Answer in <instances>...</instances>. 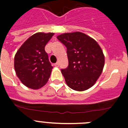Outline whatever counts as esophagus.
<instances>
[{"label":"esophagus","instance_id":"obj_1","mask_svg":"<svg viewBox=\"0 0 128 128\" xmlns=\"http://www.w3.org/2000/svg\"><path fill=\"white\" fill-rule=\"evenodd\" d=\"M54 66H56V67H58V66H59V63H58V62L56 63L55 64H54Z\"/></svg>","mask_w":128,"mask_h":128}]
</instances>
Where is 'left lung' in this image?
I'll return each mask as SVG.
<instances>
[{"instance_id":"left-lung-1","label":"left lung","mask_w":128,"mask_h":128,"mask_svg":"<svg viewBox=\"0 0 128 128\" xmlns=\"http://www.w3.org/2000/svg\"><path fill=\"white\" fill-rule=\"evenodd\" d=\"M57 38L67 48L68 66L62 70L67 86L79 92L92 87L101 75L105 63L98 42L81 32H66Z\"/></svg>"}]
</instances>
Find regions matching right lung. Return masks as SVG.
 <instances>
[{
    "mask_svg": "<svg viewBox=\"0 0 128 128\" xmlns=\"http://www.w3.org/2000/svg\"><path fill=\"white\" fill-rule=\"evenodd\" d=\"M53 32H37L30 36L19 48L14 56L16 74L28 88L39 89L50 78L53 66L44 47Z\"/></svg>",
    "mask_w": 128,
    "mask_h": 128,
    "instance_id": "1",
    "label": "right lung"
}]
</instances>
